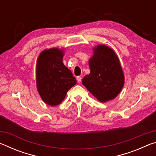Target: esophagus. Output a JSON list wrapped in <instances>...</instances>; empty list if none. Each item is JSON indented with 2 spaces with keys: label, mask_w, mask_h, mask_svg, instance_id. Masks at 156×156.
<instances>
[{
  "label": "esophagus",
  "mask_w": 156,
  "mask_h": 156,
  "mask_svg": "<svg viewBox=\"0 0 156 156\" xmlns=\"http://www.w3.org/2000/svg\"><path fill=\"white\" fill-rule=\"evenodd\" d=\"M76 80H77L78 83H80L81 81H82V78L80 77V76H77V77H76Z\"/></svg>",
  "instance_id": "34e87169"
}]
</instances>
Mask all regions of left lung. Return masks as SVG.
<instances>
[{"instance_id":"8db88e82","label":"left lung","mask_w":156,"mask_h":156,"mask_svg":"<svg viewBox=\"0 0 156 156\" xmlns=\"http://www.w3.org/2000/svg\"><path fill=\"white\" fill-rule=\"evenodd\" d=\"M89 60L90 73L83 78V84L100 102L118 96L124 85V73L115 52L104 44L94 49Z\"/></svg>"}]
</instances>
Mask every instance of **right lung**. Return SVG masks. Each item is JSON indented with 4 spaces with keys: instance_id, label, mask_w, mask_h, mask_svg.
Segmentation results:
<instances>
[{
    "instance_id": "obj_1",
    "label": "right lung",
    "mask_w": 156,
    "mask_h": 156,
    "mask_svg": "<svg viewBox=\"0 0 156 156\" xmlns=\"http://www.w3.org/2000/svg\"><path fill=\"white\" fill-rule=\"evenodd\" d=\"M62 58V50L49 49L42 51L37 61V89L43 101L51 106L59 105L77 83Z\"/></svg>"
}]
</instances>
